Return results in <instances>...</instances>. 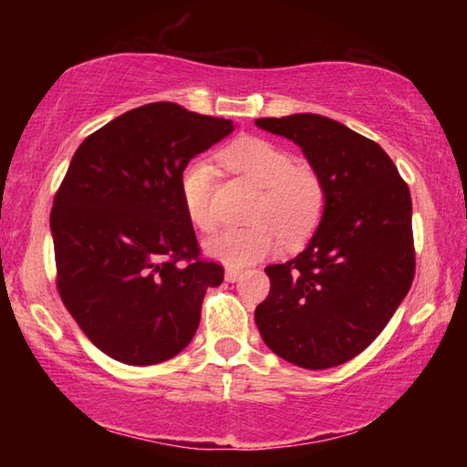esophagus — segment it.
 <instances>
[{"label":"esophagus","mask_w":467,"mask_h":467,"mask_svg":"<svg viewBox=\"0 0 467 467\" xmlns=\"http://www.w3.org/2000/svg\"><path fill=\"white\" fill-rule=\"evenodd\" d=\"M241 275H243V272H241V270H236V267H228V270L224 272V278H226V282H236V280H241Z\"/></svg>","instance_id":"34e87169"}]
</instances>
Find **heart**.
Masks as SVG:
<instances>
[{
  "instance_id": "heart-1",
  "label": "heart",
  "mask_w": 467,
  "mask_h": 467,
  "mask_svg": "<svg viewBox=\"0 0 467 467\" xmlns=\"http://www.w3.org/2000/svg\"><path fill=\"white\" fill-rule=\"evenodd\" d=\"M223 161L228 169L262 187V195L249 216L257 223L224 228L203 243L210 257L233 267L249 265L278 251L282 239L296 244L313 233L326 205V189L317 172L296 167L290 152L262 138L234 141L223 152ZM214 193L216 169L212 162L205 158L187 162L181 172V197L187 216L202 231L216 226Z\"/></svg>"
}]
</instances>
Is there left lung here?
<instances>
[{
	"label": "left lung",
	"instance_id": "1",
	"mask_svg": "<svg viewBox=\"0 0 467 467\" xmlns=\"http://www.w3.org/2000/svg\"><path fill=\"white\" fill-rule=\"evenodd\" d=\"M303 150L326 189L317 231L295 259L265 267L255 309L265 346L321 370L352 360L381 334L414 280L412 200L385 150L315 113L257 119Z\"/></svg>",
	"mask_w": 467,
	"mask_h": 467
}]
</instances>
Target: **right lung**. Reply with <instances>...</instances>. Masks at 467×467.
Returning a JSON list of instances; mask_svg holds the SVG:
<instances>
[{
    "label": "right lung",
    "instance_id": "add662e5",
    "mask_svg": "<svg viewBox=\"0 0 467 467\" xmlns=\"http://www.w3.org/2000/svg\"><path fill=\"white\" fill-rule=\"evenodd\" d=\"M233 131L231 119L150 102L76 150L51 210L57 288L107 357L158 365L193 339L224 270L200 259L181 172Z\"/></svg>",
    "mask_w": 467,
    "mask_h": 467
}]
</instances>
